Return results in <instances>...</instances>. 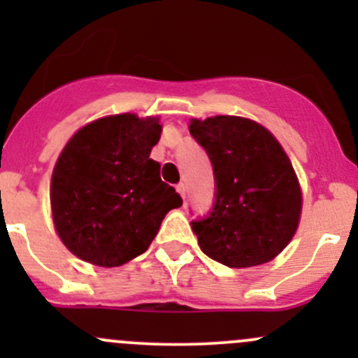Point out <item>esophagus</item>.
I'll use <instances>...</instances> for the list:
<instances>
[{
    "label": "esophagus",
    "mask_w": 358,
    "mask_h": 358,
    "mask_svg": "<svg viewBox=\"0 0 358 358\" xmlns=\"http://www.w3.org/2000/svg\"><path fill=\"white\" fill-rule=\"evenodd\" d=\"M176 192L180 194V196L183 197V199H185V194H187V189H185V183H178V185H176Z\"/></svg>",
    "instance_id": "esophagus-1"
}]
</instances>
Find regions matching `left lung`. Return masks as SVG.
Returning a JSON list of instances; mask_svg holds the SVG:
<instances>
[{
	"instance_id": "obj_1",
	"label": "left lung",
	"mask_w": 358,
	"mask_h": 358,
	"mask_svg": "<svg viewBox=\"0 0 358 358\" xmlns=\"http://www.w3.org/2000/svg\"><path fill=\"white\" fill-rule=\"evenodd\" d=\"M189 129L215 175L211 211L190 223L202 252L230 268L273 259L301 215V190L280 143L262 124L236 115L194 119Z\"/></svg>"
}]
</instances>
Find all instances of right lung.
Returning a JSON list of instances; mask_svg holds the SVG:
<instances>
[{"label":"right lung","instance_id":"1","mask_svg":"<svg viewBox=\"0 0 358 358\" xmlns=\"http://www.w3.org/2000/svg\"><path fill=\"white\" fill-rule=\"evenodd\" d=\"M157 117L119 114L79 129L57 161L50 187L55 229L69 251L99 266H119L147 251L166 213L182 197L159 175L150 150Z\"/></svg>","mask_w":358,"mask_h":358}]
</instances>
